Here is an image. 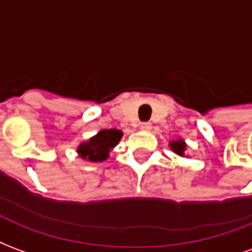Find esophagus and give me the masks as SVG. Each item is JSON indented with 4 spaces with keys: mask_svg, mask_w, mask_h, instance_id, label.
Returning <instances> with one entry per match:
<instances>
[{
    "mask_svg": "<svg viewBox=\"0 0 252 252\" xmlns=\"http://www.w3.org/2000/svg\"><path fill=\"white\" fill-rule=\"evenodd\" d=\"M151 128H153L151 123H142L140 124V129H143V131H150Z\"/></svg>",
    "mask_w": 252,
    "mask_h": 252,
    "instance_id": "34e87169",
    "label": "esophagus"
}]
</instances>
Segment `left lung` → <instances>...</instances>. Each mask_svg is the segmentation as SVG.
Returning <instances> with one entry per match:
<instances>
[{
    "label": "left lung",
    "instance_id": "left-lung-1",
    "mask_svg": "<svg viewBox=\"0 0 252 252\" xmlns=\"http://www.w3.org/2000/svg\"><path fill=\"white\" fill-rule=\"evenodd\" d=\"M169 146H170V148H171V151H173V153H175L177 155H180V157H182V158H184V157L186 155L185 151H186V147H188V146H186V143L184 139L178 137V139H174V140H170Z\"/></svg>",
    "mask_w": 252,
    "mask_h": 252
}]
</instances>
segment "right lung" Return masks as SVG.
Segmentation results:
<instances>
[{"mask_svg":"<svg viewBox=\"0 0 252 252\" xmlns=\"http://www.w3.org/2000/svg\"><path fill=\"white\" fill-rule=\"evenodd\" d=\"M123 137L120 129H101L97 135L92 136L86 142H82L77 147L78 157L83 160L98 163L109 158L110 151L119 144Z\"/></svg>","mask_w":252,"mask_h":252,"instance_id":"add662e5","label":"right lung"}]
</instances>
